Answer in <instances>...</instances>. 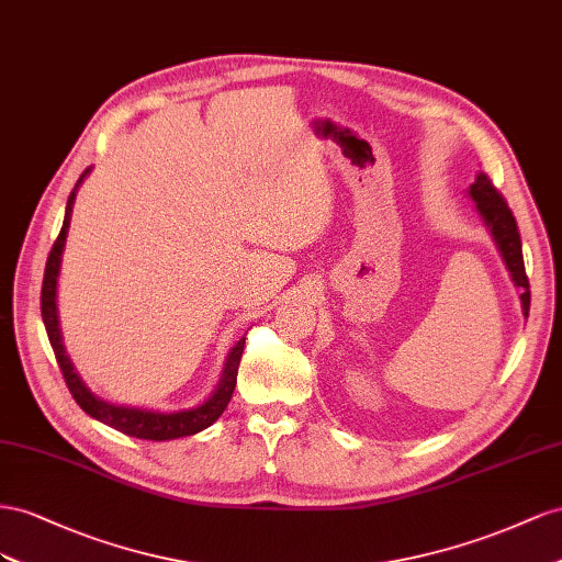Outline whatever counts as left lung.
<instances>
[{"instance_id":"8db88e82","label":"left lung","mask_w":562,"mask_h":562,"mask_svg":"<svg viewBox=\"0 0 562 562\" xmlns=\"http://www.w3.org/2000/svg\"><path fill=\"white\" fill-rule=\"evenodd\" d=\"M469 195L475 200L477 214L483 216V221L487 223L494 243H496V247H499L504 261L510 270L513 282L520 286L522 311L527 315V311H530V280H527V272H525L522 243H520L516 216H513L508 202L504 200L502 192L494 188V183L487 179L485 173L477 176L475 183L471 186Z\"/></svg>"}]
</instances>
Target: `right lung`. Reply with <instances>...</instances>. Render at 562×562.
Here are the masks:
<instances>
[{
  "label": "right lung",
  "instance_id": "add662e5",
  "mask_svg": "<svg viewBox=\"0 0 562 562\" xmlns=\"http://www.w3.org/2000/svg\"><path fill=\"white\" fill-rule=\"evenodd\" d=\"M89 173V169H85V173L79 176V181L75 183V190L70 192L68 198V206H66V218H63V228L56 237V243L49 251V259H46V268H44V280H42V319L46 334H49V341L54 348L56 362L63 372V379H66V386L70 389L75 403L82 407L93 419H99L112 428H117L124 436L132 438H140V440H173V438H186V436H195V432L204 430L206 426H212L218 416L223 414V409L228 407L235 383H237V370H239V360H243V350H245V336L235 344V348L228 352L226 360V370H223V376L218 381V389L214 391V395L202 403L195 409H183V412H171V414H162V412H148V409H138V407H120V405H110L105 400L95 397L82 379L77 376L75 367L70 362V358L66 356V348H63L60 341V329H58V315H56V278H58V266H60V254L63 247H66V235H68V226H70V214H72V202H75V192L82 183L85 176Z\"/></svg>",
  "mask_w": 562,
  "mask_h": 562
}]
</instances>
